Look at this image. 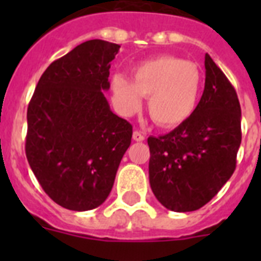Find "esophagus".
<instances>
[{"label":"esophagus","instance_id":"1","mask_svg":"<svg viewBox=\"0 0 261 261\" xmlns=\"http://www.w3.org/2000/svg\"><path fill=\"white\" fill-rule=\"evenodd\" d=\"M133 139H134V141H137V142H142V141H145V135H143L141 131L137 130L133 133Z\"/></svg>","mask_w":261,"mask_h":261}]
</instances>
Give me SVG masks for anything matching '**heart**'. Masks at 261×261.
Instances as JSON below:
<instances>
[{
    "instance_id": "b5f03b06",
    "label": "heart",
    "mask_w": 261,
    "mask_h": 261,
    "mask_svg": "<svg viewBox=\"0 0 261 261\" xmlns=\"http://www.w3.org/2000/svg\"><path fill=\"white\" fill-rule=\"evenodd\" d=\"M198 65L177 57L161 55L138 63L133 81L123 74L111 79L115 107L123 115H133L147 97V112L155 124L176 127L191 118L202 92Z\"/></svg>"
}]
</instances>
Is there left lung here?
Instances as JSON below:
<instances>
[{
  "label": "left lung",
  "mask_w": 261,
  "mask_h": 261,
  "mask_svg": "<svg viewBox=\"0 0 261 261\" xmlns=\"http://www.w3.org/2000/svg\"><path fill=\"white\" fill-rule=\"evenodd\" d=\"M202 98L190 119L149 137V180L155 198L176 213L199 210L236 169L241 143V107L236 89L208 54Z\"/></svg>",
  "instance_id": "obj_1"
}]
</instances>
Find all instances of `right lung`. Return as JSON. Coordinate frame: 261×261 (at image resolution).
I'll return each mask as SVG.
<instances>
[{
	"mask_svg": "<svg viewBox=\"0 0 261 261\" xmlns=\"http://www.w3.org/2000/svg\"><path fill=\"white\" fill-rule=\"evenodd\" d=\"M119 48L100 39L81 43L47 67L28 104L27 160L44 192L67 210L104 203L131 143L133 126L104 96Z\"/></svg>",
	"mask_w": 261,
	"mask_h": 261,
	"instance_id": "1",
	"label": "right lung"
}]
</instances>
